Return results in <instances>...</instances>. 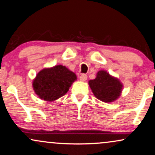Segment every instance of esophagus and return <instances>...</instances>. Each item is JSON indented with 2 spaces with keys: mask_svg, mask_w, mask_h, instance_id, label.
Instances as JSON below:
<instances>
[{
  "mask_svg": "<svg viewBox=\"0 0 155 155\" xmlns=\"http://www.w3.org/2000/svg\"><path fill=\"white\" fill-rule=\"evenodd\" d=\"M79 79L81 80V81H85L87 79V74H81V76H80V77H79Z\"/></svg>",
  "mask_w": 155,
  "mask_h": 155,
  "instance_id": "esophagus-1",
  "label": "esophagus"
}]
</instances>
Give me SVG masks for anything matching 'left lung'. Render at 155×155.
I'll return each mask as SVG.
<instances>
[{
  "label": "left lung",
  "mask_w": 155,
  "mask_h": 155,
  "mask_svg": "<svg viewBox=\"0 0 155 155\" xmlns=\"http://www.w3.org/2000/svg\"><path fill=\"white\" fill-rule=\"evenodd\" d=\"M89 85L94 95L105 102L116 100L120 97L123 89L120 81L104 70L97 72L95 79L89 80Z\"/></svg>",
  "instance_id": "obj_1"
}]
</instances>
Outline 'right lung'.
I'll return each mask as SVG.
<instances>
[{
  "label": "right lung",
  "mask_w": 155,
  "mask_h": 155,
  "mask_svg": "<svg viewBox=\"0 0 155 155\" xmlns=\"http://www.w3.org/2000/svg\"><path fill=\"white\" fill-rule=\"evenodd\" d=\"M76 76L66 66L58 65L44 68L37 74L33 80V89L42 100L53 102L68 92Z\"/></svg>",
  "instance_id": "add662e5"
}]
</instances>
